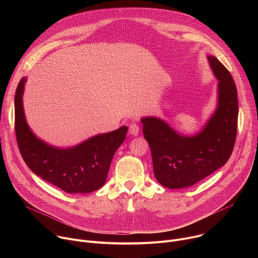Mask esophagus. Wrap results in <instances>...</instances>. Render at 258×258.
<instances>
[{"label": "esophagus", "instance_id": "34e87169", "mask_svg": "<svg viewBox=\"0 0 258 258\" xmlns=\"http://www.w3.org/2000/svg\"><path fill=\"white\" fill-rule=\"evenodd\" d=\"M140 132V126L137 123H132L130 125V134L133 136H138Z\"/></svg>", "mask_w": 258, "mask_h": 258}]
</instances>
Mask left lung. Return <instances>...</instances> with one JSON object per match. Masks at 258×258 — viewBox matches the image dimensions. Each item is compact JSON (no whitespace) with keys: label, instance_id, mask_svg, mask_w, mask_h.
<instances>
[{"label":"left lung","instance_id":"8db88e82","mask_svg":"<svg viewBox=\"0 0 258 258\" xmlns=\"http://www.w3.org/2000/svg\"><path fill=\"white\" fill-rule=\"evenodd\" d=\"M207 59L218 80L217 107L200 133L181 136L157 117L141 119L154 175L169 189L195 185L225 165L234 149L239 112L236 85L229 70L214 56Z\"/></svg>","mask_w":258,"mask_h":258}]
</instances>
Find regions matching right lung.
Wrapping results in <instances>:
<instances>
[{"mask_svg":"<svg viewBox=\"0 0 258 258\" xmlns=\"http://www.w3.org/2000/svg\"><path fill=\"white\" fill-rule=\"evenodd\" d=\"M23 78L15 93V134L18 148L27 166L36 175L66 193H91L106 181L110 164L125 140L127 126L97 135L72 148H56L43 142L27 125L22 95Z\"/></svg>","mask_w":258,"mask_h":258,"instance_id":"add662e5","label":"right lung"}]
</instances>
